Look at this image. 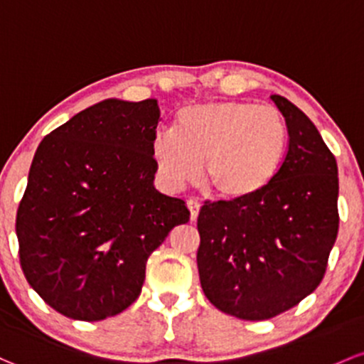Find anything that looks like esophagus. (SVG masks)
I'll use <instances>...</instances> for the list:
<instances>
[{"label":"esophagus","instance_id":"1","mask_svg":"<svg viewBox=\"0 0 364 364\" xmlns=\"http://www.w3.org/2000/svg\"><path fill=\"white\" fill-rule=\"evenodd\" d=\"M188 209H190V218H192V221H195L198 216V211H200V202H198L197 198H190Z\"/></svg>","mask_w":364,"mask_h":364}]
</instances>
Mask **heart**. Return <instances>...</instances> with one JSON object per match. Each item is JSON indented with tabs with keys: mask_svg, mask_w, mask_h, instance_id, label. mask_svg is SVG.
<instances>
[{
	"mask_svg": "<svg viewBox=\"0 0 364 364\" xmlns=\"http://www.w3.org/2000/svg\"><path fill=\"white\" fill-rule=\"evenodd\" d=\"M288 146L284 117L274 106L250 101H205L179 112L174 131L153 137V155L164 181L181 188L200 172L218 197L244 200L277 176Z\"/></svg>",
	"mask_w": 364,
	"mask_h": 364,
	"instance_id": "1",
	"label": "heart"
}]
</instances>
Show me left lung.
<instances>
[{"mask_svg": "<svg viewBox=\"0 0 364 364\" xmlns=\"http://www.w3.org/2000/svg\"><path fill=\"white\" fill-rule=\"evenodd\" d=\"M288 127L274 181L244 200L205 202L198 213L197 267L221 312L265 321L289 311L323 281L338 233V169L311 118L270 95Z\"/></svg>", "mask_w": 364, "mask_h": 364, "instance_id": "obj_1", "label": "left lung"}]
</instances>
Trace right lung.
Returning a JSON list of instances; mask_svg holds the SVG:
<instances>
[{"label": "right lung", "instance_id": "right-lung-1", "mask_svg": "<svg viewBox=\"0 0 364 364\" xmlns=\"http://www.w3.org/2000/svg\"><path fill=\"white\" fill-rule=\"evenodd\" d=\"M159 118L156 99H105L34 153L15 221L18 256L31 288L63 316L101 321L125 311L151 252L188 223L185 200L153 185Z\"/></svg>", "mask_w": 364, "mask_h": 364}]
</instances>
